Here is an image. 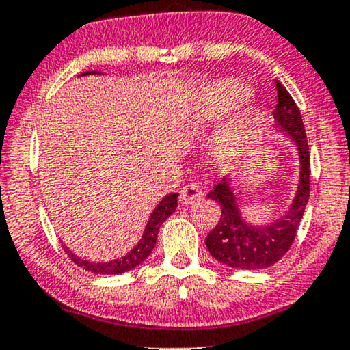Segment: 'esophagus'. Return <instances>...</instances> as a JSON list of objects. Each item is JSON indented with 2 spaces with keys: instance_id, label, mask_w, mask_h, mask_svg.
I'll list each match as a JSON object with an SVG mask.
<instances>
[{
  "instance_id": "obj_1",
  "label": "esophagus",
  "mask_w": 350,
  "mask_h": 350,
  "mask_svg": "<svg viewBox=\"0 0 350 350\" xmlns=\"http://www.w3.org/2000/svg\"><path fill=\"white\" fill-rule=\"evenodd\" d=\"M202 198V189L198 183H188L180 191V202L181 204H194Z\"/></svg>"
}]
</instances>
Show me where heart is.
Segmentation results:
<instances>
[{"label": "heart", "mask_w": 350, "mask_h": 350, "mask_svg": "<svg viewBox=\"0 0 350 350\" xmlns=\"http://www.w3.org/2000/svg\"><path fill=\"white\" fill-rule=\"evenodd\" d=\"M251 94V90L241 81L221 80L206 90L198 107V119L211 124L224 119L231 111L238 109ZM256 131V116L251 111L234 117L217 138V148L224 154H238L251 143Z\"/></svg>", "instance_id": "heart-1"}]
</instances>
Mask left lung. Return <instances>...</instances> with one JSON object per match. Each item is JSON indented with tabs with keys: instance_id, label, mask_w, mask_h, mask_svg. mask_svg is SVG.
<instances>
[{
	"instance_id": "1",
	"label": "left lung",
	"mask_w": 350,
	"mask_h": 350,
	"mask_svg": "<svg viewBox=\"0 0 350 350\" xmlns=\"http://www.w3.org/2000/svg\"><path fill=\"white\" fill-rule=\"evenodd\" d=\"M276 90L278 104L273 112L275 124L296 144L299 156L297 189L291 206L283 215L271 224L251 225L239 211L238 198L228 176H224L214 186L207 198L219 202L221 215L215 228L207 234L206 246L215 260L231 269L262 270L276 264L289 251L296 238L310 194V154L301 112L291 94L278 80Z\"/></svg>"
}]
</instances>
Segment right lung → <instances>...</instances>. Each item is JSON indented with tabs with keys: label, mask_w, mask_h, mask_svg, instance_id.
<instances>
[{
	"label": "right lung",
	"mask_w": 350,
	"mask_h": 350,
	"mask_svg": "<svg viewBox=\"0 0 350 350\" xmlns=\"http://www.w3.org/2000/svg\"><path fill=\"white\" fill-rule=\"evenodd\" d=\"M90 74H96V72H83L81 75H90ZM176 198H178V194L176 193L167 194V196L157 204V207L154 208L151 217H149L146 226H144L142 239H139L138 244H136L130 252H126L125 256L109 262H92L88 260V258L75 256L69 247H64L67 256H69L72 260H74V264L79 265L80 269L93 271V273H99V275L125 273V271L135 269V267H138L142 262L146 260L149 254L152 252V249L156 246V241H157L159 228H161V225L164 224L172 214H174L176 206H178Z\"/></svg>",
	"instance_id": "add662e5"
}]
</instances>
